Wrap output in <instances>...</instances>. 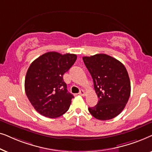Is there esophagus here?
Segmentation results:
<instances>
[{
	"label": "esophagus",
	"instance_id": "34e87169",
	"mask_svg": "<svg viewBox=\"0 0 152 152\" xmlns=\"http://www.w3.org/2000/svg\"><path fill=\"white\" fill-rule=\"evenodd\" d=\"M79 94H80V95H82V96H85V95H86V92H85L84 90H80Z\"/></svg>",
	"mask_w": 152,
	"mask_h": 152
}]
</instances>
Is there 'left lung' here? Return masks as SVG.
<instances>
[{"label":"left lung","instance_id":"1","mask_svg":"<svg viewBox=\"0 0 152 152\" xmlns=\"http://www.w3.org/2000/svg\"><path fill=\"white\" fill-rule=\"evenodd\" d=\"M92 77L99 100L88 107L93 117L100 120H111L122 111L131 93V83L126 68L120 61L106 54L83 57Z\"/></svg>","mask_w":152,"mask_h":152}]
</instances>
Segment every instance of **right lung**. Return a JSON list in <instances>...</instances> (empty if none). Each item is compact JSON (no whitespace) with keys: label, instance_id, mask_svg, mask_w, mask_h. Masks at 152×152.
Segmentation results:
<instances>
[{"label":"right lung","instance_id":"right-lung-1","mask_svg":"<svg viewBox=\"0 0 152 152\" xmlns=\"http://www.w3.org/2000/svg\"><path fill=\"white\" fill-rule=\"evenodd\" d=\"M77 59L75 54L48 52L30 64L25 80L27 97L35 110L47 118L61 116L69 109L73 95L63 75Z\"/></svg>","mask_w":152,"mask_h":152}]
</instances>
